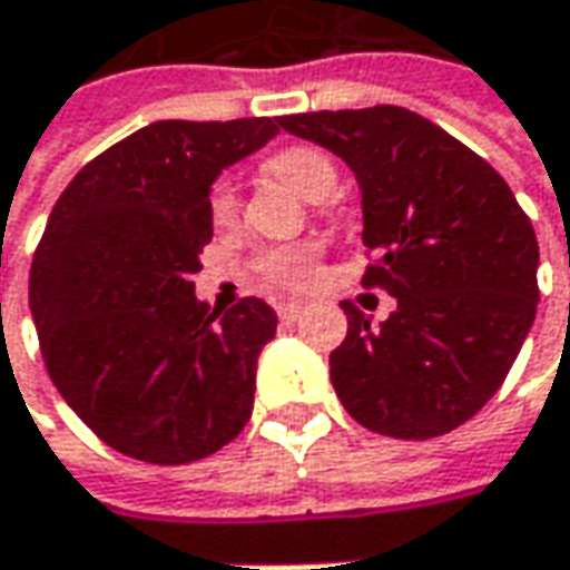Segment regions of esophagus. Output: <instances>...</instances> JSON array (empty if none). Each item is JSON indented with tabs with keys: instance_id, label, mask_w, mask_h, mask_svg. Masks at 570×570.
<instances>
[{
	"instance_id": "esophagus-1",
	"label": "esophagus",
	"mask_w": 570,
	"mask_h": 570,
	"mask_svg": "<svg viewBox=\"0 0 570 570\" xmlns=\"http://www.w3.org/2000/svg\"><path fill=\"white\" fill-rule=\"evenodd\" d=\"M275 314H278V320L292 323V320L301 317V307H297V304H278V307H275Z\"/></svg>"
}]
</instances>
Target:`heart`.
<instances>
[{"mask_svg":"<svg viewBox=\"0 0 570 570\" xmlns=\"http://www.w3.org/2000/svg\"><path fill=\"white\" fill-rule=\"evenodd\" d=\"M269 170L307 199H323L336 184V167L314 145H288L275 151L269 158ZM206 208L215 228H230L237 222L240 203L228 177H218L208 187ZM253 273L278 292H301L317 275V250L311 244H285V247L259 250L253 256Z\"/></svg>","mask_w":570,"mask_h":570,"instance_id":"1","label":"heart"}]
</instances>
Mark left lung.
Listing matches in <instances>:
<instances>
[{"instance_id":"1","label":"left lung","mask_w":570,"mask_h":570,"mask_svg":"<svg viewBox=\"0 0 570 570\" xmlns=\"http://www.w3.org/2000/svg\"><path fill=\"white\" fill-rule=\"evenodd\" d=\"M355 170L364 288L396 297L381 326L342 301L348 333L330 355L345 412L386 438L428 441L498 393L537 317L539 247L504 177L405 107L278 117Z\"/></svg>"}]
</instances>
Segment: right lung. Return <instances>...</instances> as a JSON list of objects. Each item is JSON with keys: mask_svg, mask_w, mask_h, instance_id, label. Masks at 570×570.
<instances>
[{"mask_svg": "<svg viewBox=\"0 0 570 570\" xmlns=\"http://www.w3.org/2000/svg\"><path fill=\"white\" fill-rule=\"evenodd\" d=\"M275 132L278 117L158 120L56 199L28 301L50 381L107 448L180 466L247 425L278 320L263 297L208 307L193 275L212 240V180Z\"/></svg>", "mask_w": 570, "mask_h": 570, "instance_id": "add662e5", "label": "right lung"}]
</instances>
